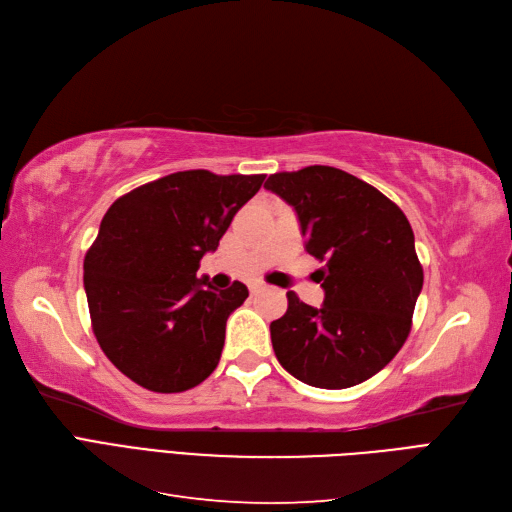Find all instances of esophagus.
Here are the masks:
<instances>
[{"mask_svg": "<svg viewBox=\"0 0 512 512\" xmlns=\"http://www.w3.org/2000/svg\"><path fill=\"white\" fill-rule=\"evenodd\" d=\"M260 290H265V284H262V282H254V284H250V292H252V294H258Z\"/></svg>", "mask_w": 512, "mask_h": 512, "instance_id": "obj_1", "label": "esophagus"}]
</instances>
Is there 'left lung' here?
Returning a JSON list of instances; mask_svg holds the SVG:
<instances>
[{
	"instance_id": "obj_1",
	"label": "left lung",
	"mask_w": 512,
	"mask_h": 512,
	"mask_svg": "<svg viewBox=\"0 0 512 512\" xmlns=\"http://www.w3.org/2000/svg\"><path fill=\"white\" fill-rule=\"evenodd\" d=\"M265 188L297 211L307 254L324 262L322 307L290 290L286 314L271 322L277 361L316 389H348L376 376L408 339L423 288L404 211L333 166L275 173Z\"/></svg>"
}]
</instances>
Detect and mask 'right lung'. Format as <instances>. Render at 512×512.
Masks as SVG:
<instances>
[{
  "label": "right lung",
  "mask_w": 512,
  "mask_h": 512,
  "mask_svg": "<svg viewBox=\"0 0 512 512\" xmlns=\"http://www.w3.org/2000/svg\"><path fill=\"white\" fill-rule=\"evenodd\" d=\"M265 175L183 170L117 198L85 256L91 329L123 376L153 393H181L218 367L226 320L247 288L196 277Z\"/></svg>",
  "instance_id": "add662e5"
}]
</instances>
